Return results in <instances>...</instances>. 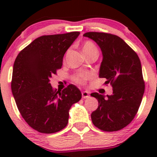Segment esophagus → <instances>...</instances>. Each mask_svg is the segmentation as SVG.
<instances>
[{
  "instance_id": "1",
  "label": "esophagus",
  "mask_w": 157,
  "mask_h": 157,
  "mask_svg": "<svg viewBox=\"0 0 157 157\" xmlns=\"http://www.w3.org/2000/svg\"><path fill=\"white\" fill-rule=\"evenodd\" d=\"M82 98H88L90 97L89 93L87 91H83V92H82Z\"/></svg>"
}]
</instances>
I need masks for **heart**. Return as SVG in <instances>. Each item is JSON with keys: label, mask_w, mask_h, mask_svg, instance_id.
<instances>
[{"label": "heart", "mask_w": 157, "mask_h": 157, "mask_svg": "<svg viewBox=\"0 0 157 157\" xmlns=\"http://www.w3.org/2000/svg\"><path fill=\"white\" fill-rule=\"evenodd\" d=\"M82 51L86 56L93 53H98V48H97L96 45L92 41H86L83 43ZM90 77L91 75L90 74H87V73H81V74H78L75 76L73 78V80H74L75 82L78 83V84L84 85L86 82L87 80Z\"/></svg>", "instance_id": "heart-1"}]
</instances>
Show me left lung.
Here are the masks:
<instances>
[{
    "label": "left lung",
    "instance_id": "1",
    "mask_svg": "<svg viewBox=\"0 0 157 157\" xmlns=\"http://www.w3.org/2000/svg\"><path fill=\"white\" fill-rule=\"evenodd\" d=\"M83 36L94 40L100 46L103 60L99 77L110 83L112 95L93 93L98 108L92 112L95 127L104 131H117L134 120L145 92V82L140 59L135 52L118 36L103 32H87Z\"/></svg>",
    "mask_w": 157,
    "mask_h": 157
}]
</instances>
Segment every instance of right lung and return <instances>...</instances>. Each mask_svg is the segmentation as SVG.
<instances>
[{
  "label": "right lung",
  "instance_id": "add662e5",
  "mask_svg": "<svg viewBox=\"0 0 157 157\" xmlns=\"http://www.w3.org/2000/svg\"><path fill=\"white\" fill-rule=\"evenodd\" d=\"M79 34L41 36L20 51L14 62L12 94L22 117L38 132L52 134L63 130L68 123L71 105L81 100L82 94L75 86L70 84L56 92L49 83Z\"/></svg>",
  "mask_w": 157,
  "mask_h": 157
}]
</instances>
